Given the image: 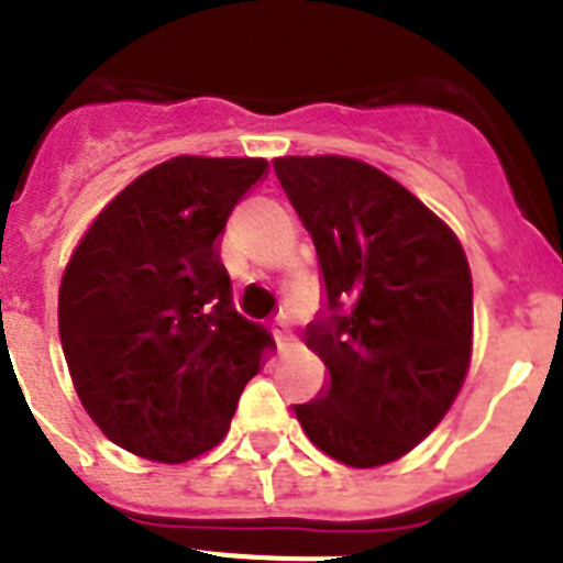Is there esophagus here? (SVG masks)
<instances>
[{
    "label": "esophagus",
    "instance_id": "34e87169",
    "mask_svg": "<svg viewBox=\"0 0 563 563\" xmlns=\"http://www.w3.org/2000/svg\"><path fill=\"white\" fill-rule=\"evenodd\" d=\"M276 341H278V346H285V341H287V312H282V316L276 318Z\"/></svg>",
    "mask_w": 563,
    "mask_h": 563
}]
</instances>
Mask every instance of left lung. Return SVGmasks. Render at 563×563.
Here are the masks:
<instances>
[{
	"instance_id": "left-lung-1",
	"label": "left lung",
	"mask_w": 563,
	"mask_h": 563,
	"mask_svg": "<svg viewBox=\"0 0 563 563\" xmlns=\"http://www.w3.org/2000/svg\"><path fill=\"white\" fill-rule=\"evenodd\" d=\"M276 177L310 231L324 312L307 346L330 380L292 406L312 445L352 467L409 454L451 409L474 338V285L460 239L369 163L278 157Z\"/></svg>"
}]
</instances>
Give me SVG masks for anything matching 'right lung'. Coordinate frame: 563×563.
I'll return each instance as SVG.
<instances>
[{
  "label": "right lung",
  "mask_w": 563,
  "mask_h": 563,
  "mask_svg": "<svg viewBox=\"0 0 563 563\" xmlns=\"http://www.w3.org/2000/svg\"><path fill=\"white\" fill-rule=\"evenodd\" d=\"M262 157H172L89 225L58 290V335L84 409L121 449L186 462L228 434L271 346L233 310L217 239Z\"/></svg>",
  "instance_id": "1"
}]
</instances>
